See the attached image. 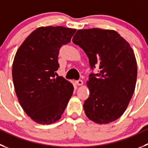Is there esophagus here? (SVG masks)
I'll use <instances>...</instances> for the list:
<instances>
[{
	"label": "esophagus",
	"mask_w": 148,
	"mask_h": 148,
	"mask_svg": "<svg viewBox=\"0 0 148 148\" xmlns=\"http://www.w3.org/2000/svg\"><path fill=\"white\" fill-rule=\"evenodd\" d=\"M75 82L77 85H82V84H83V82H82V79H78V80H76Z\"/></svg>",
	"instance_id": "1"
}]
</instances>
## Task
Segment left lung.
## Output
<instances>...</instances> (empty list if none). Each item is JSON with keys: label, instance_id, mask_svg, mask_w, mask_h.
Instances as JSON below:
<instances>
[{"label": "left lung", "instance_id": "1", "mask_svg": "<svg viewBox=\"0 0 148 148\" xmlns=\"http://www.w3.org/2000/svg\"><path fill=\"white\" fill-rule=\"evenodd\" d=\"M89 59L92 70L87 82L89 97L83 104L86 116L93 122L107 124L121 117L134 92L137 66L130 45L112 30H77L72 38Z\"/></svg>", "mask_w": 148, "mask_h": 148}]
</instances>
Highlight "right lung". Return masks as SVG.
Listing matches in <instances>:
<instances>
[{
    "instance_id": "add662e5",
    "label": "right lung",
    "mask_w": 148,
    "mask_h": 148,
    "mask_svg": "<svg viewBox=\"0 0 148 148\" xmlns=\"http://www.w3.org/2000/svg\"><path fill=\"white\" fill-rule=\"evenodd\" d=\"M75 32L61 26L40 27L16 51L12 66L15 92L26 114L39 124L58 121L72 96V84L56 71L60 48Z\"/></svg>"
}]
</instances>
